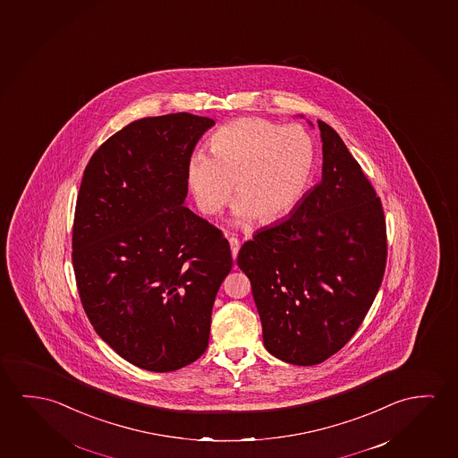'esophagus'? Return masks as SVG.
<instances>
[{"mask_svg":"<svg viewBox=\"0 0 458 458\" xmlns=\"http://www.w3.org/2000/svg\"><path fill=\"white\" fill-rule=\"evenodd\" d=\"M228 242H230V249H232L233 259H236V255H238V252H240V240H238V238H234V236H232V238L228 240Z\"/></svg>","mask_w":458,"mask_h":458,"instance_id":"1","label":"esophagus"}]
</instances>
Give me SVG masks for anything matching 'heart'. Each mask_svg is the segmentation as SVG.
<instances>
[{
    "label": "heart",
    "mask_w": 458,
    "mask_h": 458,
    "mask_svg": "<svg viewBox=\"0 0 458 458\" xmlns=\"http://www.w3.org/2000/svg\"><path fill=\"white\" fill-rule=\"evenodd\" d=\"M209 152H195L187 165L195 203L214 216L230 201L234 185L238 222L287 217L303 199L314 169V148L303 130L259 117L222 125L209 140Z\"/></svg>",
    "instance_id": "obj_1"
}]
</instances>
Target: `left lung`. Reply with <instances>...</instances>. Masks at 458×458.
Segmentation results:
<instances>
[{
    "label": "left lung",
    "instance_id": "8db88e82",
    "mask_svg": "<svg viewBox=\"0 0 458 458\" xmlns=\"http://www.w3.org/2000/svg\"><path fill=\"white\" fill-rule=\"evenodd\" d=\"M317 123L322 181L289 218L261 228L238 254L252 284L263 344L298 366L322 363L352 338L387 261L380 198L339 134Z\"/></svg>",
    "mask_w": 458,
    "mask_h": 458
}]
</instances>
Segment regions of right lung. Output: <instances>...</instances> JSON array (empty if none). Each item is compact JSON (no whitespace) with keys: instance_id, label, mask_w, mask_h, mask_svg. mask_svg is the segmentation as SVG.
Listing matches in <instances>:
<instances>
[{"instance_id":"add662e5","label":"right lung","mask_w":458,"mask_h":458,"mask_svg":"<svg viewBox=\"0 0 458 458\" xmlns=\"http://www.w3.org/2000/svg\"><path fill=\"white\" fill-rule=\"evenodd\" d=\"M216 122L189 113L134 120L92 155L79 189L72 267L99 338L138 368L199 359L232 271L222 232L191 212L187 165Z\"/></svg>"}]
</instances>
